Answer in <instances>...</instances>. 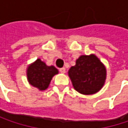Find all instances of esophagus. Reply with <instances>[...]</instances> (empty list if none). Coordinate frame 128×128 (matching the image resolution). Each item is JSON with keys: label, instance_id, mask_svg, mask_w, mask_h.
<instances>
[{"label": "esophagus", "instance_id": "1", "mask_svg": "<svg viewBox=\"0 0 128 128\" xmlns=\"http://www.w3.org/2000/svg\"><path fill=\"white\" fill-rule=\"evenodd\" d=\"M59 71H60L62 73H65V72H66V69H65L64 67L60 68V69H59Z\"/></svg>", "mask_w": 128, "mask_h": 128}]
</instances>
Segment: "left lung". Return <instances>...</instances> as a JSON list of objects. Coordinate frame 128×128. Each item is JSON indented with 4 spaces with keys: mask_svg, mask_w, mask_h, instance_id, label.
<instances>
[{
    "mask_svg": "<svg viewBox=\"0 0 128 128\" xmlns=\"http://www.w3.org/2000/svg\"><path fill=\"white\" fill-rule=\"evenodd\" d=\"M68 75L74 89L84 95L98 92L104 84L106 68L93 54L81 56L76 65L70 67Z\"/></svg>",
    "mask_w": 128,
    "mask_h": 128,
    "instance_id": "obj_1",
    "label": "left lung"
}]
</instances>
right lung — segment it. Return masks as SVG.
<instances>
[{
  "label": "right lung",
  "mask_w": 128,
  "mask_h": 128,
  "mask_svg": "<svg viewBox=\"0 0 128 128\" xmlns=\"http://www.w3.org/2000/svg\"><path fill=\"white\" fill-rule=\"evenodd\" d=\"M58 71L54 66H47L40 58L27 68L26 76L29 83L39 90L47 89L52 77Z\"/></svg>",
  "instance_id": "add662e5"
}]
</instances>
